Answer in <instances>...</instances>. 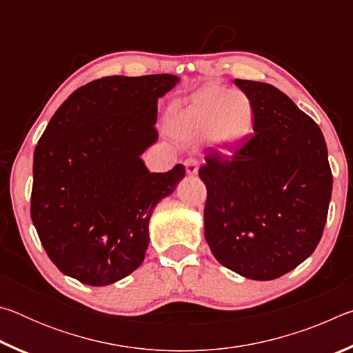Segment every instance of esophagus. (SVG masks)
Wrapping results in <instances>:
<instances>
[{
	"label": "esophagus",
	"instance_id": "esophagus-1",
	"mask_svg": "<svg viewBox=\"0 0 353 353\" xmlns=\"http://www.w3.org/2000/svg\"><path fill=\"white\" fill-rule=\"evenodd\" d=\"M185 168H187V174H190V176L198 174V160L187 159L185 160Z\"/></svg>",
	"mask_w": 353,
	"mask_h": 353
}]
</instances>
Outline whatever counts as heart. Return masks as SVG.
I'll use <instances>...</instances> for the list:
<instances>
[{
  "mask_svg": "<svg viewBox=\"0 0 353 353\" xmlns=\"http://www.w3.org/2000/svg\"><path fill=\"white\" fill-rule=\"evenodd\" d=\"M172 128L182 140H208L221 149H232L254 128V105L246 93L205 85L172 109Z\"/></svg>",
  "mask_w": 353,
  "mask_h": 353,
  "instance_id": "heart-1",
  "label": "heart"
}]
</instances>
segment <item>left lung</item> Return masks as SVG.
Returning <instances> with one entry per match:
<instances>
[{"label":"left lung","mask_w":353,"mask_h":353,"mask_svg":"<svg viewBox=\"0 0 353 353\" xmlns=\"http://www.w3.org/2000/svg\"><path fill=\"white\" fill-rule=\"evenodd\" d=\"M254 105V132L234 154L210 149L205 240L221 265L272 280L307 260L321 241L333 176L319 129L279 88L235 79Z\"/></svg>","instance_id":"8db88e82"}]
</instances>
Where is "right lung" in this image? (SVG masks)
Masks as SVG:
<instances>
[{"mask_svg":"<svg viewBox=\"0 0 353 353\" xmlns=\"http://www.w3.org/2000/svg\"><path fill=\"white\" fill-rule=\"evenodd\" d=\"M172 74L107 76L59 107L34 151L31 218L41 246L67 276L115 283L145 260L154 207L183 165L149 172L140 155L157 141V99Z\"/></svg>","mask_w":353,"mask_h":353,"instance_id":"obj_1","label":"right lung"}]
</instances>
